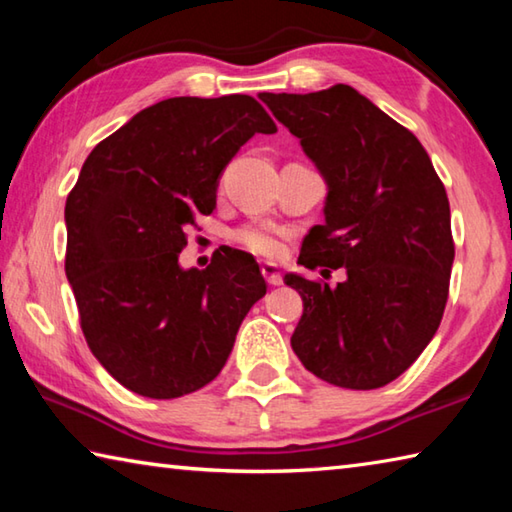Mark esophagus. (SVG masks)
Segmentation results:
<instances>
[{"label":"esophagus","mask_w":512,"mask_h":512,"mask_svg":"<svg viewBox=\"0 0 512 512\" xmlns=\"http://www.w3.org/2000/svg\"><path fill=\"white\" fill-rule=\"evenodd\" d=\"M262 275H264V280L271 284V287H280L282 284V271H280V266H275V264H271V262H264L262 264Z\"/></svg>","instance_id":"34e87169"}]
</instances>
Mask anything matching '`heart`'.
<instances>
[{"mask_svg":"<svg viewBox=\"0 0 512 512\" xmlns=\"http://www.w3.org/2000/svg\"><path fill=\"white\" fill-rule=\"evenodd\" d=\"M232 239H235L241 248L248 250L250 255L262 259H277L284 253V241L277 237L273 230L262 228V225H244V228L235 230Z\"/></svg>","mask_w":512,"mask_h":512,"instance_id":"heart-1","label":"heart"}]
</instances>
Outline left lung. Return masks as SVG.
I'll return each mask as SVG.
<instances>
[{
    "instance_id": "left-lung-1",
    "label": "left lung",
    "mask_w": 512,
    "mask_h": 512,
    "mask_svg": "<svg viewBox=\"0 0 512 512\" xmlns=\"http://www.w3.org/2000/svg\"><path fill=\"white\" fill-rule=\"evenodd\" d=\"M327 180L325 223L298 262L323 277L284 275L302 296L291 348L327 384L372 391L420 357L443 320L454 264L443 180L409 128L350 85L259 94Z\"/></svg>"
}]
</instances>
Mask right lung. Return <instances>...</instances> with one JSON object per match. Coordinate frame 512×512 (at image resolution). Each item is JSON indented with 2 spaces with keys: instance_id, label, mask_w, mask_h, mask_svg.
<instances>
[{
  "instance_id": "obj_1",
  "label": "right lung",
  "mask_w": 512,
  "mask_h": 512,
  "mask_svg": "<svg viewBox=\"0 0 512 512\" xmlns=\"http://www.w3.org/2000/svg\"><path fill=\"white\" fill-rule=\"evenodd\" d=\"M277 131L257 99L173 97L94 146L65 203V273L94 357L151 400L219 375L241 320L266 293L253 257L214 250L178 264L187 225L212 214L219 176L255 133Z\"/></svg>"
}]
</instances>
